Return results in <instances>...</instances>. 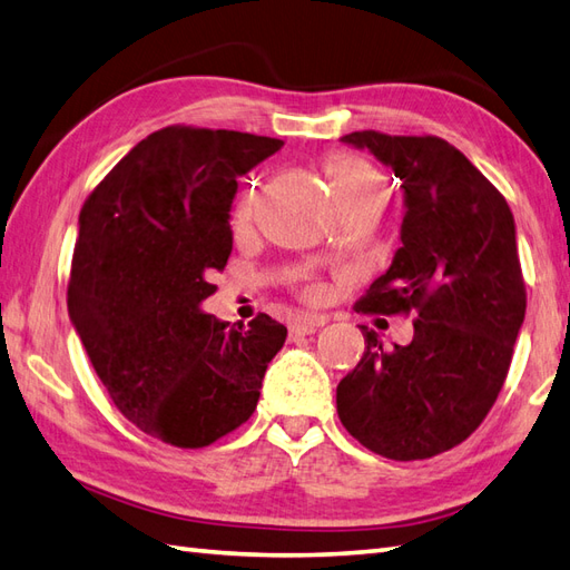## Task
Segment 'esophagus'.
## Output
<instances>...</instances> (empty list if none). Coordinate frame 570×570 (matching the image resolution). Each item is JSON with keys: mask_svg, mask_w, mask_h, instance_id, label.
<instances>
[{"mask_svg": "<svg viewBox=\"0 0 570 570\" xmlns=\"http://www.w3.org/2000/svg\"><path fill=\"white\" fill-rule=\"evenodd\" d=\"M324 320L322 317H305V320H295L289 324V336H305V334H314L317 326H322Z\"/></svg>", "mask_w": 570, "mask_h": 570, "instance_id": "esophagus-1", "label": "esophagus"}]
</instances>
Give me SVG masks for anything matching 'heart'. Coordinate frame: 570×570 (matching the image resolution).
I'll return each instance as SVG.
<instances>
[{
    "label": "heart",
    "instance_id": "1",
    "mask_svg": "<svg viewBox=\"0 0 570 570\" xmlns=\"http://www.w3.org/2000/svg\"><path fill=\"white\" fill-rule=\"evenodd\" d=\"M326 175L328 183H332L334 195L338 199L341 207L351 205V202L358 199H371V197H385V187H383V175L377 173L371 163H365L363 158L356 156H336L332 160H326ZM253 189L244 199L238 202V207L234 212V222L242 226L250 219L253 212Z\"/></svg>",
    "mask_w": 570,
    "mask_h": 570
}]
</instances>
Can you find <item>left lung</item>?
Instances as JSON below:
<instances>
[{
    "instance_id": "left-lung-1",
    "label": "left lung",
    "mask_w": 570,
    "mask_h": 570,
    "mask_svg": "<svg viewBox=\"0 0 570 570\" xmlns=\"http://www.w3.org/2000/svg\"><path fill=\"white\" fill-rule=\"evenodd\" d=\"M341 141L392 168L404 197L402 246L356 309L416 312L407 346L365 353L336 387L351 436L392 461H420L471 436L498 400L527 293L508 202L436 136L353 131Z\"/></svg>"
}]
</instances>
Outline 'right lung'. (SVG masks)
I'll list each match as a JSON object with an SVG mask.
<instances>
[{
    "instance_id": "1",
    "label": "right lung",
    "mask_w": 570,
    "mask_h": 570,
    "mask_svg": "<svg viewBox=\"0 0 570 570\" xmlns=\"http://www.w3.org/2000/svg\"><path fill=\"white\" fill-rule=\"evenodd\" d=\"M281 138L168 126L144 138L80 212L70 322L126 420L180 449L209 446L253 414L287 328L229 326L202 309L232 256L238 178Z\"/></svg>"
}]
</instances>
